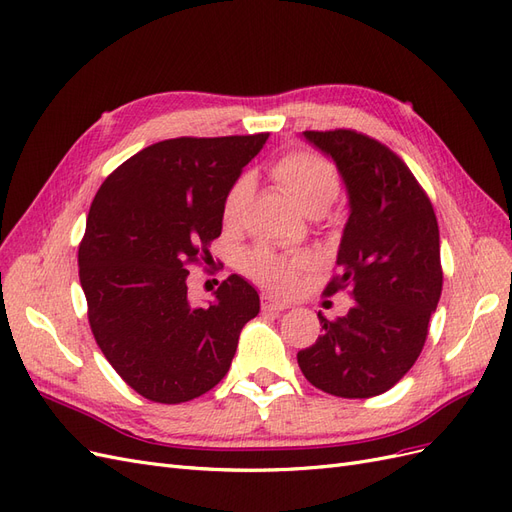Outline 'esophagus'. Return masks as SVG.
I'll return each instance as SVG.
<instances>
[{
  "label": "esophagus",
  "mask_w": 512,
  "mask_h": 512,
  "mask_svg": "<svg viewBox=\"0 0 512 512\" xmlns=\"http://www.w3.org/2000/svg\"><path fill=\"white\" fill-rule=\"evenodd\" d=\"M262 307H265V309H273V312H284V309L290 307V303L284 301V299L271 297V294H265V297H262Z\"/></svg>",
  "instance_id": "34e87169"
}]
</instances>
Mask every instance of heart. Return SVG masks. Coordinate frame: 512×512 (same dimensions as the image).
Listing matches in <instances>:
<instances>
[{"label":"heart","mask_w":512,"mask_h":512,"mask_svg":"<svg viewBox=\"0 0 512 512\" xmlns=\"http://www.w3.org/2000/svg\"><path fill=\"white\" fill-rule=\"evenodd\" d=\"M271 175L294 207L305 215L327 211L339 194V173L331 160L314 151H292L271 166ZM254 192V179L241 175L224 198L222 215L226 226H239ZM312 265L305 254L282 256L267 247H254L243 256V269L256 282L269 288H288L299 271Z\"/></svg>","instance_id":"heart-1"}]
</instances>
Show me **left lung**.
Masks as SVG:
<instances>
[{"label":"left lung","instance_id":"1","mask_svg":"<svg viewBox=\"0 0 512 512\" xmlns=\"http://www.w3.org/2000/svg\"><path fill=\"white\" fill-rule=\"evenodd\" d=\"M329 156L350 215L327 294L350 288L337 320L318 314L322 335L297 354L316 389L348 399L386 393L421 354L442 292L440 230L425 190L399 156L354 130L303 132Z\"/></svg>","mask_w":512,"mask_h":512}]
</instances>
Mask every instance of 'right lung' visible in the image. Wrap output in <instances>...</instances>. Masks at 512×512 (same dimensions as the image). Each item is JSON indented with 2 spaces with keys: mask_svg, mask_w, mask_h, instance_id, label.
I'll use <instances>...</instances> for the list:
<instances>
[{
  "mask_svg": "<svg viewBox=\"0 0 512 512\" xmlns=\"http://www.w3.org/2000/svg\"><path fill=\"white\" fill-rule=\"evenodd\" d=\"M269 134L170 138L106 177L79 245L96 342L128 386L158 404L211 391L260 312L256 288L230 275L213 301L188 297L190 262L222 235L224 198ZM207 262V260H205Z\"/></svg>",
  "mask_w": 512,
  "mask_h": 512,
  "instance_id": "add662e5",
  "label": "right lung"
}]
</instances>
